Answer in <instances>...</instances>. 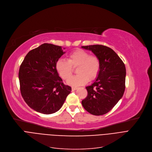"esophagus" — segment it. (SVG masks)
I'll return each instance as SVG.
<instances>
[{
  "mask_svg": "<svg viewBox=\"0 0 152 152\" xmlns=\"http://www.w3.org/2000/svg\"><path fill=\"white\" fill-rule=\"evenodd\" d=\"M77 89V87H72V91H75V90H76Z\"/></svg>",
  "mask_w": 152,
  "mask_h": 152,
  "instance_id": "34e87169",
  "label": "esophagus"
}]
</instances>
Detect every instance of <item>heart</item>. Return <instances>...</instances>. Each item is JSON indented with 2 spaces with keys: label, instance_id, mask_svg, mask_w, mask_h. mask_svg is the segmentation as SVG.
Listing matches in <instances>:
<instances>
[{
  "label": "heart",
  "instance_id": "heart-1",
  "mask_svg": "<svg viewBox=\"0 0 152 152\" xmlns=\"http://www.w3.org/2000/svg\"><path fill=\"white\" fill-rule=\"evenodd\" d=\"M101 67L100 60L95 55H90L85 50L78 49L67 56V61L59 59L56 62L57 73L64 80H68L77 68V75L71 77L67 83L72 86H79L92 81L98 77Z\"/></svg>",
  "mask_w": 152,
  "mask_h": 152
}]
</instances>
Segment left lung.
Returning a JSON list of instances; mask_svg holds the SVG:
<instances>
[{
  "label": "left lung",
  "instance_id": "left-lung-1",
  "mask_svg": "<svg viewBox=\"0 0 152 152\" xmlns=\"http://www.w3.org/2000/svg\"><path fill=\"white\" fill-rule=\"evenodd\" d=\"M82 48L91 50L101 63L96 80L86 87L88 95L82 101V106L93 115L105 114L123 96L126 74L124 63L112 49L106 46L95 45Z\"/></svg>",
  "mask_w": 152,
  "mask_h": 152
}]
</instances>
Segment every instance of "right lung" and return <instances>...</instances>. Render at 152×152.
<instances>
[{
  "instance_id": "obj_1",
  "label": "right lung",
  "mask_w": 152,
  "mask_h": 152,
  "mask_svg": "<svg viewBox=\"0 0 152 152\" xmlns=\"http://www.w3.org/2000/svg\"><path fill=\"white\" fill-rule=\"evenodd\" d=\"M61 46L44 43L31 50L21 64L18 78L21 95L34 111L57 112L71 91L57 73L56 65L63 55Z\"/></svg>"
}]
</instances>
